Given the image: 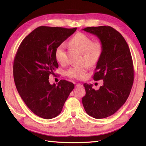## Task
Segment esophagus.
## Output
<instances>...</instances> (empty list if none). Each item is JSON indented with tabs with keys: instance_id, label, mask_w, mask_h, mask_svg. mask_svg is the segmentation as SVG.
I'll use <instances>...</instances> for the list:
<instances>
[{
	"instance_id": "1",
	"label": "esophagus",
	"mask_w": 146,
	"mask_h": 146,
	"mask_svg": "<svg viewBox=\"0 0 146 146\" xmlns=\"http://www.w3.org/2000/svg\"><path fill=\"white\" fill-rule=\"evenodd\" d=\"M82 86H83V85L82 84H80V83H77V84H76V85H75V87H76V88L82 87Z\"/></svg>"
}]
</instances>
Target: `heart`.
I'll return each mask as SVG.
<instances>
[{"mask_svg": "<svg viewBox=\"0 0 146 146\" xmlns=\"http://www.w3.org/2000/svg\"><path fill=\"white\" fill-rule=\"evenodd\" d=\"M71 46L82 52V61H85L78 66L70 68L66 71V75L71 78L82 80L90 66L97 64L102 58L104 51V46L99 40L92 41V38L84 33H77L70 40ZM56 60L60 63L66 61L64 46L60 44L55 51Z\"/></svg>", "mask_w": 146, "mask_h": 146, "instance_id": "obj_1", "label": "heart"}]
</instances>
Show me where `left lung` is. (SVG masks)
<instances>
[{
	"mask_svg": "<svg viewBox=\"0 0 146 146\" xmlns=\"http://www.w3.org/2000/svg\"><path fill=\"white\" fill-rule=\"evenodd\" d=\"M83 30L97 36L103 44V54L93 78L102 80L104 84L95 90L92 85L85 83L82 103L90 116L104 119L115 113L129 97L134 79L132 56L125 39L113 27H88Z\"/></svg>",
	"mask_w": 146,
	"mask_h": 146,
	"instance_id": "8db88e82",
	"label": "left lung"
}]
</instances>
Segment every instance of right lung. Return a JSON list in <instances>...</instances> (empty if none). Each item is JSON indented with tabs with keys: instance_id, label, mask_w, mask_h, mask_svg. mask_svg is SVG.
Listing matches in <instances>:
<instances>
[{
	"instance_id": "obj_1",
	"label": "right lung",
	"mask_w": 146,
	"mask_h": 146,
	"mask_svg": "<svg viewBox=\"0 0 146 146\" xmlns=\"http://www.w3.org/2000/svg\"><path fill=\"white\" fill-rule=\"evenodd\" d=\"M76 30L37 27L23 39L15 54L13 75L17 92L27 107L43 119L58 116L74 88L73 83L66 80H60L56 85L48 80L58 68L56 49Z\"/></svg>"
}]
</instances>
